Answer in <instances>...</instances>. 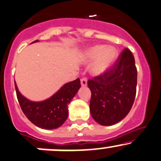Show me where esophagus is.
Masks as SVG:
<instances>
[{"label":"esophagus","mask_w":161,"mask_h":161,"mask_svg":"<svg viewBox=\"0 0 161 161\" xmlns=\"http://www.w3.org/2000/svg\"><path fill=\"white\" fill-rule=\"evenodd\" d=\"M81 85H82V86H83V87L87 86V78L83 77L81 79Z\"/></svg>","instance_id":"1"}]
</instances>
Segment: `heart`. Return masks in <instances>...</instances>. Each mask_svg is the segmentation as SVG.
<instances>
[{
  "label": "heart",
  "mask_w": 161,
  "mask_h": 161,
  "mask_svg": "<svg viewBox=\"0 0 161 161\" xmlns=\"http://www.w3.org/2000/svg\"><path fill=\"white\" fill-rule=\"evenodd\" d=\"M86 57L89 61L95 60L90 71L94 75H100L112 66L117 57V51L105 45H95L88 49Z\"/></svg>",
  "instance_id": "1"
}]
</instances>
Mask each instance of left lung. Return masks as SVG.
Returning <instances> with one entry per match:
<instances>
[{"instance_id":"8db88e82","label":"left lung","mask_w":161,"mask_h":161,"mask_svg":"<svg viewBox=\"0 0 161 161\" xmlns=\"http://www.w3.org/2000/svg\"><path fill=\"white\" fill-rule=\"evenodd\" d=\"M137 76L135 57L125 48L105 73L88 80L90 112L96 122L109 126L128 114L135 102Z\"/></svg>"}]
</instances>
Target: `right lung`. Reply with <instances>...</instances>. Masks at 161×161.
<instances>
[{
  "mask_svg": "<svg viewBox=\"0 0 161 161\" xmlns=\"http://www.w3.org/2000/svg\"><path fill=\"white\" fill-rule=\"evenodd\" d=\"M35 40L33 42H36ZM81 87L80 79L65 84L51 98L40 102L26 99L20 94L15 82L17 100L26 117L39 128L55 129L60 127L68 117V105Z\"/></svg>",
  "mask_w": 161,
  "mask_h": 161,
  "instance_id": "add662e5",
  "label": "right lung"
}]
</instances>
